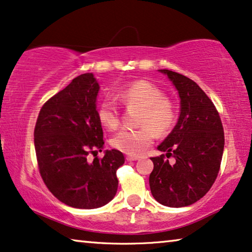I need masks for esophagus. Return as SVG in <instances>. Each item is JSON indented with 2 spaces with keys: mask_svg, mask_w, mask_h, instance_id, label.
<instances>
[{
  "mask_svg": "<svg viewBox=\"0 0 252 252\" xmlns=\"http://www.w3.org/2000/svg\"><path fill=\"white\" fill-rule=\"evenodd\" d=\"M126 158V161H137V160H139L140 157H133V155H127Z\"/></svg>",
  "mask_w": 252,
  "mask_h": 252,
  "instance_id": "1",
  "label": "esophagus"
}]
</instances>
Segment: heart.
Segmentation results:
<instances>
[{
	"label": "heart",
	"mask_w": 252,
	"mask_h": 252,
	"mask_svg": "<svg viewBox=\"0 0 252 252\" xmlns=\"http://www.w3.org/2000/svg\"><path fill=\"white\" fill-rule=\"evenodd\" d=\"M118 98L126 108H139L136 130H125L112 138L115 150L137 157L153 143L155 133L166 136L176 125L177 112L173 102L161 89L146 80H138L120 88ZM98 121L108 131L121 126V112L115 102L105 100L97 111Z\"/></svg>",
	"instance_id": "obj_1"
}]
</instances>
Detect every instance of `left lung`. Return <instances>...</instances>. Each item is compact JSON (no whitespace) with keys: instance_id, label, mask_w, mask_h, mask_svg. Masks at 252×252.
<instances>
[{"instance_id":"1","label":"left lung","mask_w":252,"mask_h":252,"mask_svg":"<svg viewBox=\"0 0 252 252\" xmlns=\"http://www.w3.org/2000/svg\"><path fill=\"white\" fill-rule=\"evenodd\" d=\"M168 75L178 90L180 115L171 133L158 147L164 154L151 158L152 195L165 207L180 208L195 203L209 192L217 178L224 152V129L214 102L193 80L169 69Z\"/></svg>"}]
</instances>
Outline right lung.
Masks as SVG:
<instances>
[{
  "instance_id": "add662e5",
  "label": "right lung",
  "mask_w": 252,
  "mask_h": 252,
  "mask_svg": "<svg viewBox=\"0 0 252 252\" xmlns=\"http://www.w3.org/2000/svg\"><path fill=\"white\" fill-rule=\"evenodd\" d=\"M99 84L86 73L44 102L34 129L38 171L60 202L77 209L100 208L118 190L116 170L125 163L118 150L104 148L95 99ZM95 157L94 161L89 155Z\"/></svg>"
}]
</instances>
